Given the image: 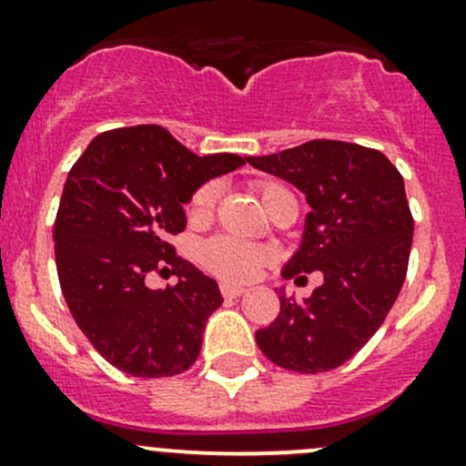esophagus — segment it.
I'll list each match as a JSON object with an SVG mask.
<instances>
[{
	"instance_id": "1",
	"label": "esophagus",
	"mask_w": 466,
	"mask_h": 466,
	"mask_svg": "<svg viewBox=\"0 0 466 466\" xmlns=\"http://www.w3.org/2000/svg\"><path fill=\"white\" fill-rule=\"evenodd\" d=\"M220 295H223L225 299H238L241 295H246V288L229 286V283H223V286H220Z\"/></svg>"
}]
</instances>
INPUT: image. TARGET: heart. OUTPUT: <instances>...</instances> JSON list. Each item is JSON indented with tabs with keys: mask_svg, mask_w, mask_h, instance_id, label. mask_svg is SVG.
Masks as SVG:
<instances>
[{
	"mask_svg": "<svg viewBox=\"0 0 466 466\" xmlns=\"http://www.w3.org/2000/svg\"><path fill=\"white\" fill-rule=\"evenodd\" d=\"M258 194H261V203L266 208L268 200L272 198L274 194L286 189L279 183H258ZM218 198V185L208 183L198 189L189 200V217L194 220H208L212 217L214 205H217ZM198 258L209 272H214L217 277L225 279V281H248L254 274L258 272V268L270 258V252L266 248L252 246V243L238 241V238L232 237H214L209 241H205L203 246L198 248Z\"/></svg>",
	"mask_w": 466,
	"mask_h": 466,
	"instance_id": "obj_1",
	"label": "heart"
}]
</instances>
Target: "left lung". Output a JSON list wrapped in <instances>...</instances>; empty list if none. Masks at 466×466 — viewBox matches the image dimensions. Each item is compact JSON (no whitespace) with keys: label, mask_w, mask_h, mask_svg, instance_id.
<instances>
[{"label":"left lung","mask_w":466,"mask_h":466,"mask_svg":"<svg viewBox=\"0 0 466 466\" xmlns=\"http://www.w3.org/2000/svg\"><path fill=\"white\" fill-rule=\"evenodd\" d=\"M246 160L295 185L310 205L283 279L323 274L299 303L279 290L281 312L257 330L258 349L295 373L337 369L375 335L404 283L413 243L404 178L381 151L341 140H310Z\"/></svg>","instance_id":"left-lung-1"}]
</instances>
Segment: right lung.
Listing matches in <instances>:
<instances>
[{
  "label": "right lung",
  "instance_id": "add662e5",
  "mask_svg": "<svg viewBox=\"0 0 466 466\" xmlns=\"http://www.w3.org/2000/svg\"><path fill=\"white\" fill-rule=\"evenodd\" d=\"M246 165L237 154L196 156L158 125L96 136L68 171L53 228L62 295L109 364L134 377H171L194 364L218 283L169 246L185 205L208 180ZM179 283L151 291L147 273Z\"/></svg>",
  "mask_w": 466,
  "mask_h": 466
}]
</instances>
